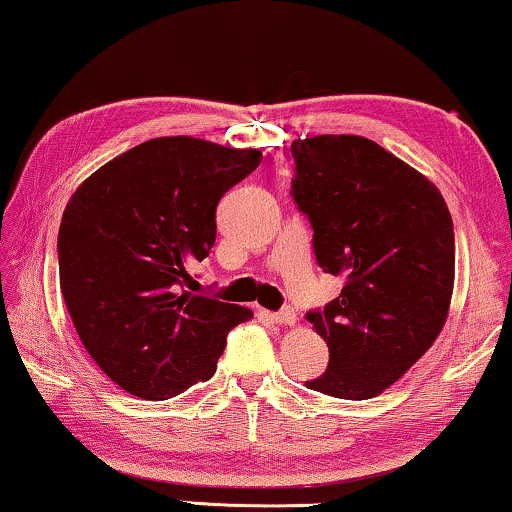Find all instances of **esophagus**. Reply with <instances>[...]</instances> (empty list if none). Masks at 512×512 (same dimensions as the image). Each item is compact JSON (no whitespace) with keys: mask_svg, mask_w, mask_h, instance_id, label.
Listing matches in <instances>:
<instances>
[{"mask_svg":"<svg viewBox=\"0 0 512 512\" xmlns=\"http://www.w3.org/2000/svg\"><path fill=\"white\" fill-rule=\"evenodd\" d=\"M271 319L275 323H280V326H294V323H296V312L291 310V307H285V310L271 314Z\"/></svg>","mask_w":512,"mask_h":512,"instance_id":"1","label":"esophagus"}]
</instances>
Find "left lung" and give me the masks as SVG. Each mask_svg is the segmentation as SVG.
Instances as JSON below:
<instances>
[{"label": "left lung", "mask_w": 512, "mask_h": 512, "mask_svg": "<svg viewBox=\"0 0 512 512\" xmlns=\"http://www.w3.org/2000/svg\"><path fill=\"white\" fill-rule=\"evenodd\" d=\"M291 154V193L312 223L316 262L346 280L342 294L307 314L330 362L305 385L335 399H373L433 346L449 316V207L426 175L364 136L298 139Z\"/></svg>", "instance_id": "obj_1"}]
</instances>
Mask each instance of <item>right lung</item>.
Masks as SVG:
<instances>
[{
    "mask_svg": "<svg viewBox=\"0 0 512 512\" xmlns=\"http://www.w3.org/2000/svg\"><path fill=\"white\" fill-rule=\"evenodd\" d=\"M259 150L159 136L77 186L59 227V280L86 351L120 389L166 401L209 380L248 307L191 294L216 205Z\"/></svg>",
    "mask_w": 512,
    "mask_h": 512,
    "instance_id": "1",
    "label": "right lung"
}]
</instances>
